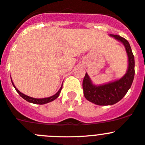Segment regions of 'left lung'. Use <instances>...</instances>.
Segmentation results:
<instances>
[{
	"label": "left lung",
	"instance_id": "obj_1",
	"mask_svg": "<svg viewBox=\"0 0 145 145\" xmlns=\"http://www.w3.org/2000/svg\"><path fill=\"white\" fill-rule=\"evenodd\" d=\"M110 35L125 46L128 57V67L126 73L119 80L100 85L92 83L88 74L85 73L82 82L84 96L88 101L97 105H112L122 100L131 88L135 77V57L129 42L120 35Z\"/></svg>",
	"mask_w": 145,
	"mask_h": 145
}]
</instances>
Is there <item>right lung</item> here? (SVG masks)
<instances>
[{
    "instance_id": "right-lung-1",
    "label": "right lung",
    "mask_w": 145,
    "mask_h": 145,
    "mask_svg": "<svg viewBox=\"0 0 145 145\" xmlns=\"http://www.w3.org/2000/svg\"><path fill=\"white\" fill-rule=\"evenodd\" d=\"M11 82H12V84H13V87L15 88L16 90L17 91L18 93L20 95V97H23L24 100H25L26 101L29 102V103H33V104H37V105H44V104H46V103H50V102L55 100L56 98H57V97H58L59 95H60V92H61L62 88H63V85H62V86L60 87V89L57 91V92L56 93V94H55L54 95H53V96H50V97H45V98H34V97H29V96L23 94V93H22L21 92H20V91H19L18 89L16 88L15 85L13 84V81H12V79H11Z\"/></svg>"
}]
</instances>
